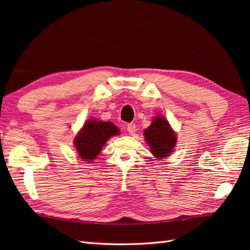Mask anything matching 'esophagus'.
<instances>
[{"label": "esophagus", "instance_id": "1", "mask_svg": "<svg viewBox=\"0 0 250 250\" xmlns=\"http://www.w3.org/2000/svg\"><path fill=\"white\" fill-rule=\"evenodd\" d=\"M126 131L129 132V134H134L135 131H136V125L134 124H129L126 125Z\"/></svg>", "mask_w": 250, "mask_h": 250}]
</instances>
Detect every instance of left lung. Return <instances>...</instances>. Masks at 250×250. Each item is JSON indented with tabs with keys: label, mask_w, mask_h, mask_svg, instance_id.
<instances>
[{
	"label": "left lung",
	"mask_w": 250,
	"mask_h": 250,
	"mask_svg": "<svg viewBox=\"0 0 250 250\" xmlns=\"http://www.w3.org/2000/svg\"><path fill=\"white\" fill-rule=\"evenodd\" d=\"M147 144L150 147V152L158 159H166L171 155L177 137L169 125L166 117L156 116L151 125L144 131Z\"/></svg>",
	"instance_id": "left-lung-1"
}]
</instances>
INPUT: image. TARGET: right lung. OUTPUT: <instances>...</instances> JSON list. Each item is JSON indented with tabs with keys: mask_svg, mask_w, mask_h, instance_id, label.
I'll return each mask as SVG.
<instances>
[{
	"mask_svg": "<svg viewBox=\"0 0 250 250\" xmlns=\"http://www.w3.org/2000/svg\"><path fill=\"white\" fill-rule=\"evenodd\" d=\"M118 134L119 129L110 121L94 119L86 121L74 140L79 158L83 161L91 162L98 157L106 142L111 136Z\"/></svg>",
	"mask_w": 250,
	"mask_h": 250,
	"instance_id": "obj_1",
	"label": "right lung"
}]
</instances>
